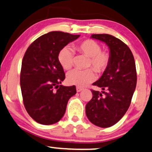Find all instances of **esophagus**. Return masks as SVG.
Masks as SVG:
<instances>
[{
	"label": "esophagus",
	"mask_w": 152,
	"mask_h": 152,
	"mask_svg": "<svg viewBox=\"0 0 152 152\" xmlns=\"http://www.w3.org/2000/svg\"><path fill=\"white\" fill-rule=\"evenodd\" d=\"M82 90H83V88H82L76 87V91H77V92H81Z\"/></svg>",
	"instance_id": "34e87169"
}]
</instances>
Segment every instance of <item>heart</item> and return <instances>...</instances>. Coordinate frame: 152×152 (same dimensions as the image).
Returning a JSON list of instances; mask_svg holds the SVG:
<instances>
[{
	"label": "heart",
	"mask_w": 152,
	"mask_h": 152,
	"mask_svg": "<svg viewBox=\"0 0 152 152\" xmlns=\"http://www.w3.org/2000/svg\"><path fill=\"white\" fill-rule=\"evenodd\" d=\"M79 52L90 58L88 66H92L96 72H103L109 66L110 56L109 53L102 52L101 46L97 42L86 39L75 46ZM58 60L62 68L69 70L74 62V54L70 47H65L61 49L58 54ZM95 79V74L92 69L79 71L74 69L66 74V82L69 85L84 87Z\"/></svg>",
	"instance_id": "obj_1"
}]
</instances>
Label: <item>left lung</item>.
<instances>
[{
  "instance_id": "8db88e82",
  "label": "left lung",
  "mask_w": 152,
  "mask_h": 152,
  "mask_svg": "<svg viewBox=\"0 0 152 152\" xmlns=\"http://www.w3.org/2000/svg\"><path fill=\"white\" fill-rule=\"evenodd\" d=\"M93 39L103 42L110 49V61L103 75L93 85V98L86 105L91 122L100 127L116 124L128 110L137 85V71L131 50L121 40L107 34H95Z\"/></svg>"
}]
</instances>
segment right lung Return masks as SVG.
<instances>
[{"mask_svg":"<svg viewBox=\"0 0 152 152\" xmlns=\"http://www.w3.org/2000/svg\"><path fill=\"white\" fill-rule=\"evenodd\" d=\"M79 34L53 31L34 41L24 55L20 72L23 103L33 120L49 125L64 116L69 98L76 94L75 86H64L65 73L58 54Z\"/></svg>","mask_w":152,"mask_h":152,"instance_id":"right-lung-1","label":"right lung"}]
</instances>
